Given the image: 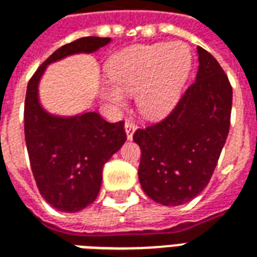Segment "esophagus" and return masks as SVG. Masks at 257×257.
<instances>
[{"mask_svg": "<svg viewBox=\"0 0 257 257\" xmlns=\"http://www.w3.org/2000/svg\"><path fill=\"white\" fill-rule=\"evenodd\" d=\"M136 128H138V126L135 125L134 121H131V119H126V122H125V132H126V138H128V140H132Z\"/></svg>", "mask_w": 257, "mask_h": 257, "instance_id": "obj_1", "label": "esophagus"}]
</instances>
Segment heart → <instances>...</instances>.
I'll return each instance as SVG.
<instances>
[{"label":"heart","instance_id":"1","mask_svg":"<svg viewBox=\"0 0 257 257\" xmlns=\"http://www.w3.org/2000/svg\"><path fill=\"white\" fill-rule=\"evenodd\" d=\"M190 68L191 53L182 42L126 48L107 64L112 85H103L101 96L114 106H122L123 93H136V104L145 117L161 118L178 104Z\"/></svg>","mask_w":257,"mask_h":257}]
</instances>
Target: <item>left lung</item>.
Here are the masks:
<instances>
[{"label": "left lung", "instance_id": "obj_1", "mask_svg": "<svg viewBox=\"0 0 257 257\" xmlns=\"http://www.w3.org/2000/svg\"><path fill=\"white\" fill-rule=\"evenodd\" d=\"M198 73L173 111L161 122L138 129L140 186L153 201L178 206L208 186L226 143L232 88L219 62L197 48Z\"/></svg>", "mask_w": 257, "mask_h": 257}]
</instances>
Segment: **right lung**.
Returning <instances> with one entry per match:
<instances>
[{"mask_svg": "<svg viewBox=\"0 0 257 257\" xmlns=\"http://www.w3.org/2000/svg\"><path fill=\"white\" fill-rule=\"evenodd\" d=\"M111 41L84 37L66 44L38 67L27 85L25 138L30 165L42 198L55 209L74 213L97 197L101 171L126 140L123 121L110 123L95 111L59 117L44 110L38 84L48 64L75 53H92Z\"/></svg>", "mask_w": 257, "mask_h": 257, "instance_id": "right-lung-1", "label": "right lung"}]
</instances>
